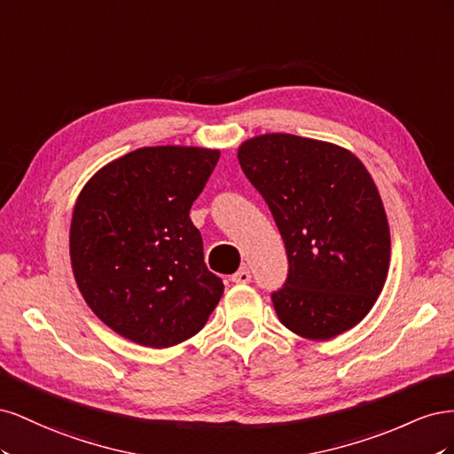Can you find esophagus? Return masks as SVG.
<instances>
[{"mask_svg": "<svg viewBox=\"0 0 454 454\" xmlns=\"http://www.w3.org/2000/svg\"><path fill=\"white\" fill-rule=\"evenodd\" d=\"M231 280L235 282V284H248V282L252 280V274H250L248 269L242 267V269H239L235 274H232Z\"/></svg>", "mask_w": 454, "mask_h": 454, "instance_id": "obj_1", "label": "esophagus"}]
</instances>
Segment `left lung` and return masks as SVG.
I'll list each match as a JSON object with an SVG mask.
<instances>
[{
  "label": "left lung",
  "instance_id": "left-lung-1",
  "mask_svg": "<svg viewBox=\"0 0 454 454\" xmlns=\"http://www.w3.org/2000/svg\"><path fill=\"white\" fill-rule=\"evenodd\" d=\"M240 168L265 199L287 255L270 294L294 333L325 340L375 305L390 265V229L358 157L333 144L265 134L239 149Z\"/></svg>",
  "mask_w": 454,
  "mask_h": 454
}]
</instances>
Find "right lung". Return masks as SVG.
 <instances>
[{
	"label": "right lung",
	"instance_id": "obj_1",
	"mask_svg": "<svg viewBox=\"0 0 454 454\" xmlns=\"http://www.w3.org/2000/svg\"><path fill=\"white\" fill-rule=\"evenodd\" d=\"M219 151L142 147L81 191L70 229L74 277L98 318L138 345L174 347L199 333L223 294L204 263L189 210Z\"/></svg>",
	"mask_w": 454,
	"mask_h": 454
}]
</instances>
